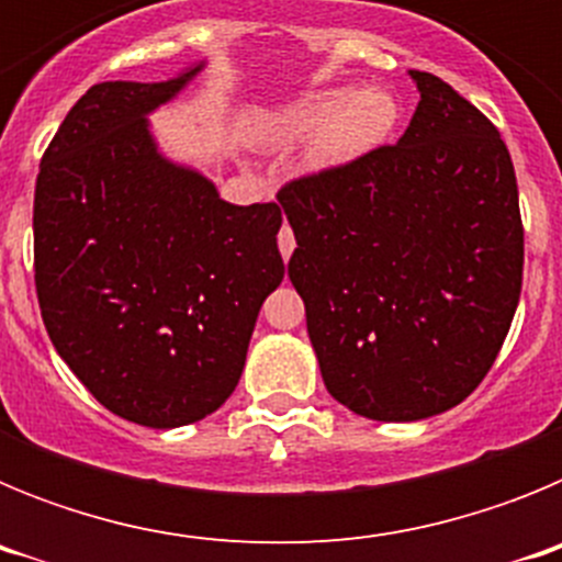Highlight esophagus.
<instances>
[{
	"mask_svg": "<svg viewBox=\"0 0 562 562\" xmlns=\"http://www.w3.org/2000/svg\"><path fill=\"white\" fill-rule=\"evenodd\" d=\"M278 247H281V256H284V261H290L292 250H295V236H292L290 225L281 227V233H278Z\"/></svg>",
	"mask_w": 562,
	"mask_h": 562,
	"instance_id": "obj_1",
	"label": "esophagus"
}]
</instances>
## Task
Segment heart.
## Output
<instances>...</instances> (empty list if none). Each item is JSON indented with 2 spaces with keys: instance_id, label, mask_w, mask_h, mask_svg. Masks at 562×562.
Segmentation results:
<instances>
[{
  "instance_id": "1",
  "label": "heart",
  "mask_w": 562,
  "mask_h": 562,
  "mask_svg": "<svg viewBox=\"0 0 562 562\" xmlns=\"http://www.w3.org/2000/svg\"><path fill=\"white\" fill-rule=\"evenodd\" d=\"M400 109L385 89L331 87L278 106L258 123V140L270 146L310 137L306 166L335 171L380 146L396 126Z\"/></svg>"
}]
</instances>
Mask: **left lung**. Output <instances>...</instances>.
I'll return each instance as SVG.
<instances>
[{"mask_svg":"<svg viewBox=\"0 0 562 562\" xmlns=\"http://www.w3.org/2000/svg\"><path fill=\"white\" fill-rule=\"evenodd\" d=\"M411 78L419 106L396 146L278 191L326 389L376 422L428 419L473 394L524 281L518 182L498 128L441 78Z\"/></svg>","mask_w":562,"mask_h":562,"instance_id":"8db88e82","label":"left lung"}]
</instances>
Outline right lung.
Wrapping results in <instances>:
<instances>
[{
  "label": "right lung",
  "mask_w": 562,
  "mask_h": 562,
  "mask_svg": "<svg viewBox=\"0 0 562 562\" xmlns=\"http://www.w3.org/2000/svg\"><path fill=\"white\" fill-rule=\"evenodd\" d=\"M202 67L87 89L36 180L33 252L49 340L103 408L146 428H182L225 405L258 310L284 281L281 207L231 205L154 140L148 114Z\"/></svg>",
  "instance_id": "1"
}]
</instances>
